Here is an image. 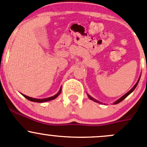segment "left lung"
I'll return each instance as SVG.
<instances>
[{"label": "left lung", "mask_w": 147, "mask_h": 147, "mask_svg": "<svg viewBox=\"0 0 147 147\" xmlns=\"http://www.w3.org/2000/svg\"><path fill=\"white\" fill-rule=\"evenodd\" d=\"M140 78H141V75H140V77H139V79H138V81H137V83H136V84H134V87H133L132 88H131V90H130L128 92H127V93H126V94H124V95H123L122 97H120L119 99H118V100H117V101H115V102H114V103H113V105H117V104L119 103V102H121V101H122V100H124V99H125L126 97H127V96L129 95V94H131V93L132 92L134 91V90H135V88H136V87H137V86L138 83H139V80H140ZM87 96H88V97H89V98H90V100H92V101H94V102H98V103H100V104H102V102H99L98 100H95V99H94V98H93L92 97H91V96H90V94H87Z\"/></svg>", "instance_id": "1"}]
</instances>
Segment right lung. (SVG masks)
I'll list each match as a JSON object with an SVG mask.
<instances>
[{
  "label": "right lung",
  "mask_w": 147,
  "mask_h": 147,
  "mask_svg": "<svg viewBox=\"0 0 147 147\" xmlns=\"http://www.w3.org/2000/svg\"><path fill=\"white\" fill-rule=\"evenodd\" d=\"M61 91H62V87H60V90H59V92L57 93V94H55V95L53 96V97H47V98H44V99L32 98V97H28V96L25 95V94H22V95L24 96V97H26V99H28V100H30V101H31V102H45L50 101V100H55V99L56 97H58V95H60V92H61Z\"/></svg>",
  "instance_id": "obj_1"
}]
</instances>
